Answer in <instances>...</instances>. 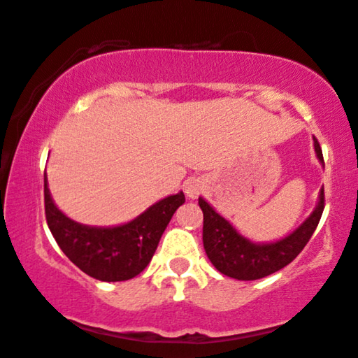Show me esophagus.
Returning a JSON list of instances; mask_svg holds the SVG:
<instances>
[{
    "mask_svg": "<svg viewBox=\"0 0 358 358\" xmlns=\"http://www.w3.org/2000/svg\"><path fill=\"white\" fill-rule=\"evenodd\" d=\"M201 191H202V188L199 186V183H196V181H193V180L188 181L185 186V193L189 197V199H196V197L201 194Z\"/></svg>",
    "mask_w": 358,
    "mask_h": 358,
    "instance_id": "34e87169",
    "label": "esophagus"
}]
</instances>
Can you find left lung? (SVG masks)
<instances>
[{"mask_svg":"<svg viewBox=\"0 0 358 358\" xmlns=\"http://www.w3.org/2000/svg\"><path fill=\"white\" fill-rule=\"evenodd\" d=\"M313 148L318 161L324 167L322 148L317 138H313ZM199 207L204 213L202 241L212 265L230 278L252 281L281 270L301 254L322 218L324 191L323 188L320 189L315 209L306 218V222L287 236L273 243H254L243 236L227 218L215 212L204 197H199Z\"/></svg>","mask_w":358,"mask_h":358,"instance_id":"8db88e82","label":"left lung"}]
</instances>
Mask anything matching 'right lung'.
Masks as SVG:
<instances>
[{"label":"right lung","instance_id":"right-lung-1","mask_svg":"<svg viewBox=\"0 0 358 358\" xmlns=\"http://www.w3.org/2000/svg\"><path fill=\"white\" fill-rule=\"evenodd\" d=\"M185 202L183 191L152 204L131 222L117 227H90L57 209L45 173V213L57 246L80 270L99 281L135 278L151 262L162 233Z\"/></svg>","mask_w":358,"mask_h":358}]
</instances>
